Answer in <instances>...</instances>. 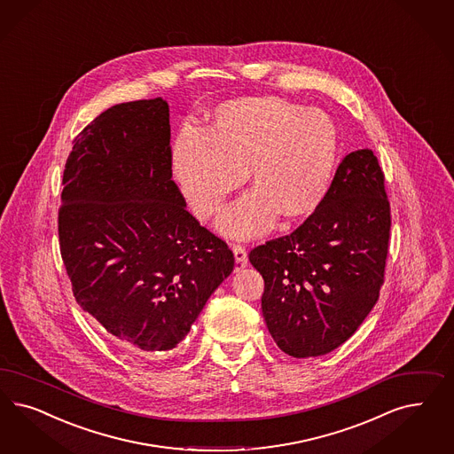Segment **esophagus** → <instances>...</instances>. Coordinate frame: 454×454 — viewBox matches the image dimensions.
Returning <instances> with one entry per match:
<instances>
[{"instance_id":"obj_1","label":"esophagus","mask_w":454,"mask_h":454,"mask_svg":"<svg viewBox=\"0 0 454 454\" xmlns=\"http://www.w3.org/2000/svg\"><path fill=\"white\" fill-rule=\"evenodd\" d=\"M232 252L235 255V270H240L247 265V252H246V246L234 242L232 244Z\"/></svg>"}]
</instances>
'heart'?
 <instances>
[{"instance_id": "obj_1", "label": "heart", "mask_w": 454, "mask_h": 454, "mask_svg": "<svg viewBox=\"0 0 454 454\" xmlns=\"http://www.w3.org/2000/svg\"><path fill=\"white\" fill-rule=\"evenodd\" d=\"M337 129L321 108L265 95L219 105L197 132L185 129L172 150L174 176L197 219H212L244 174L254 191L220 219L223 232L257 234L276 217L306 219L329 191Z\"/></svg>"}]
</instances>
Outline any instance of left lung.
Wrapping results in <instances>:
<instances>
[{
  "label": "left lung",
  "instance_id": "left-lung-1",
  "mask_svg": "<svg viewBox=\"0 0 454 454\" xmlns=\"http://www.w3.org/2000/svg\"><path fill=\"white\" fill-rule=\"evenodd\" d=\"M384 182L372 150L348 153L322 204L293 234L250 250L263 278V319L280 351H334L378 302L391 237Z\"/></svg>",
  "mask_w": 454,
  "mask_h": 454
}]
</instances>
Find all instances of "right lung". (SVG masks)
Instances as JSON below:
<instances>
[{
    "mask_svg": "<svg viewBox=\"0 0 454 454\" xmlns=\"http://www.w3.org/2000/svg\"><path fill=\"white\" fill-rule=\"evenodd\" d=\"M74 299L118 340L176 348L234 254L185 208L172 180L168 103H120L74 137L59 208Z\"/></svg>",
    "mask_w": 454,
    "mask_h": 454,
    "instance_id": "obj_1",
    "label": "right lung"
}]
</instances>
